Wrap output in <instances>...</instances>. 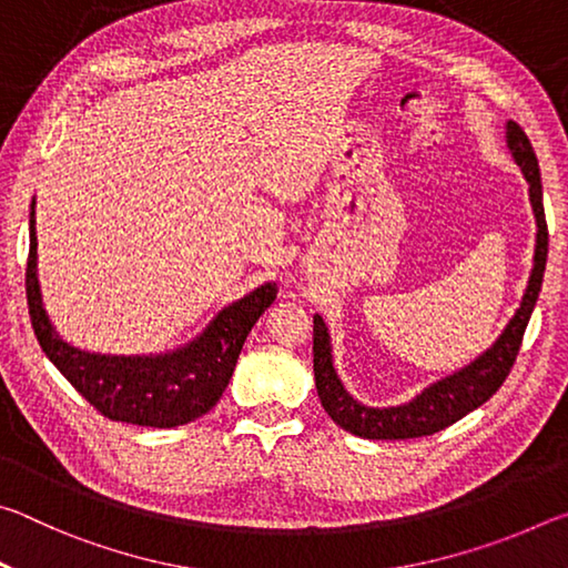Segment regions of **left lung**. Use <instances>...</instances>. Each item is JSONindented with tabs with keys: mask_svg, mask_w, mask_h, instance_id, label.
<instances>
[{
	"mask_svg": "<svg viewBox=\"0 0 568 568\" xmlns=\"http://www.w3.org/2000/svg\"><path fill=\"white\" fill-rule=\"evenodd\" d=\"M506 140L518 168L524 170L528 180V197L536 215V255L534 271L528 277V287L524 293L521 307H518L511 323L506 325L501 338L494 343L480 358H476L466 368H460L454 376L434 383L420 396L413 398L406 406L396 408H368L348 396L343 388L338 373L333 368L331 355V335L321 315L313 318V373L318 398L328 416L341 428L353 436L373 438V440H398V438H420L438 434L448 428L478 406L494 396L504 386V381L511 373L518 348H521L528 318H531L538 291H541L546 255H549V227L544 215V192H541V172H538L536 152L528 142L526 132L516 122L506 124Z\"/></svg>",
	"mask_w": 568,
	"mask_h": 568,
	"instance_id": "1",
	"label": "left lung"
}]
</instances>
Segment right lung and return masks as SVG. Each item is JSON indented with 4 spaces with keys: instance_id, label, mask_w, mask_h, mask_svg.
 I'll return each mask as SVG.
<instances>
[{
    "instance_id": "add662e5",
    "label": "right lung",
    "mask_w": 568,
    "mask_h": 568,
    "mask_svg": "<svg viewBox=\"0 0 568 568\" xmlns=\"http://www.w3.org/2000/svg\"><path fill=\"white\" fill-rule=\"evenodd\" d=\"M34 203L30 213V255H27V305L37 341L57 371L98 408L104 418L134 426L172 428L190 423L215 406L233 378L237 355L257 318L277 295L275 283H265L227 305L197 341L165 355H100L64 343L47 318L37 285Z\"/></svg>"
}]
</instances>
